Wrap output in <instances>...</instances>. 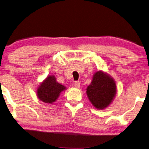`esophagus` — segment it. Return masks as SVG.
I'll return each instance as SVG.
<instances>
[{
    "label": "esophagus",
    "instance_id": "esophagus-1",
    "mask_svg": "<svg viewBox=\"0 0 149 149\" xmlns=\"http://www.w3.org/2000/svg\"><path fill=\"white\" fill-rule=\"evenodd\" d=\"M74 86L76 88H79L80 87V83H79V81H75V83H74Z\"/></svg>",
    "mask_w": 149,
    "mask_h": 149
}]
</instances>
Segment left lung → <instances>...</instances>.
<instances>
[{
	"label": "left lung",
	"mask_w": 149,
	"mask_h": 149,
	"mask_svg": "<svg viewBox=\"0 0 149 149\" xmlns=\"http://www.w3.org/2000/svg\"><path fill=\"white\" fill-rule=\"evenodd\" d=\"M86 90V95L93 106L102 110L113 102L117 94V85L109 74L100 70L94 73Z\"/></svg>",
	"instance_id": "1"
}]
</instances>
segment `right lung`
Wrapping results in <instances>:
<instances>
[{
	"label": "right lung",
	"mask_w": 149,
	"mask_h": 149,
	"mask_svg": "<svg viewBox=\"0 0 149 149\" xmlns=\"http://www.w3.org/2000/svg\"><path fill=\"white\" fill-rule=\"evenodd\" d=\"M65 90L66 86L56 81L55 75H49L38 86L36 94L38 98L42 102L53 104L62 92Z\"/></svg>",
	"instance_id": "right-lung-1"
}]
</instances>
